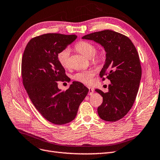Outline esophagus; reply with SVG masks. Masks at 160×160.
Wrapping results in <instances>:
<instances>
[{"label":"esophagus","instance_id":"34e87169","mask_svg":"<svg viewBox=\"0 0 160 160\" xmlns=\"http://www.w3.org/2000/svg\"><path fill=\"white\" fill-rule=\"evenodd\" d=\"M88 89H89V95H92L93 93H94V88H92V87H88Z\"/></svg>","mask_w":160,"mask_h":160}]
</instances>
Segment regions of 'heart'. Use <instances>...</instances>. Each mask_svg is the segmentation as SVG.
Here are the masks:
<instances>
[{"label":"heart","instance_id":"b5f03b06","mask_svg":"<svg viewBox=\"0 0 160 160\" xmlns=\"http://www.w3.org/2000/svg\"><path fill=\"white\" fill-rule=\"evenodd\" d=\"M75 49L81 54L87 57H91L95 51V46L93 43L88 41H80L75 45ZM69 55L70 49L69 48H66V49L61 51L58 53V61L64 68H67L69 65ZM102 53L96 52L92 57V60L95 63H98L102 60ZM93 75V72L91 71H81L77 72L74 75V79L76 81L81 82L84 84H89L92 81Z\"/></svg>","mask_w":160,"mask_h":160}]
</instances>
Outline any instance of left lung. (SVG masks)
<instances>
[{
  "label": "left lung",
  "mask_w": 160,
  "mask_h": 160,
  "mask_svg": "<svg viewBox=\"0 0 160 160\" xmlns=\"http://www.w3.org/2000/svg\"><path fill=\"white\" fill-rule=\"evenodd\" d=\"M82 38L98 43L106 52L99 75H107L111 83L108 93L95 89L103 97L98 115L107 122L119 120L132 108L139 89L142 68L136 48L128 37L110 30L91 33Z\"/></svg>",
  "instance_id": "8db88e82"
}]
</instances>
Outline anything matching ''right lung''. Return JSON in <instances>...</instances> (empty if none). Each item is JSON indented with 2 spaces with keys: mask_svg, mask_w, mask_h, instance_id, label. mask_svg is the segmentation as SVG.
<instances>
[{
  "mask_svg": "<svg viewBox=\"0 0 160 160\" xmlns=\"http://www.w3.org/2000/svg\"><path fill=\"white\" fill-rule=\"evenodd\" d=\"M77 36L48 33L32 38L23 53L21 71L24 87L32 104L49 122L62 125L73 120L89 89L73 81L66 91L57 81L67 79L57 55Z\"/></svg>",
  "mask_w": 160,
  "mask_h": 160,
  "instance_id": "1",
  "label": "right lung"
}]
</instances>
